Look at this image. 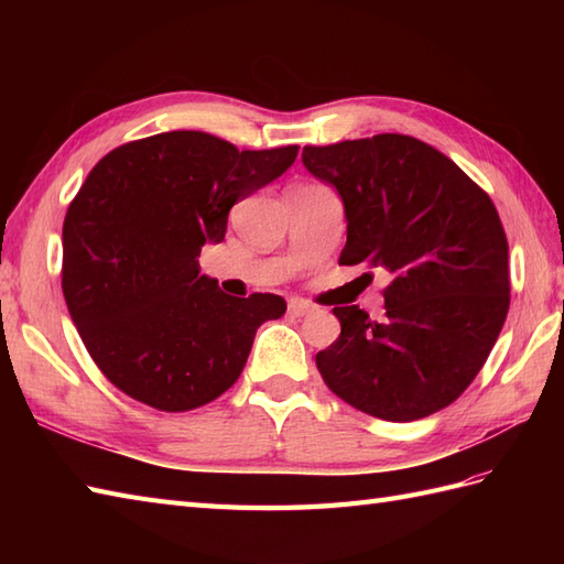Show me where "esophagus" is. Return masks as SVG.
<instances>
[{"label":"esophagus","mask_w":564,"mask_h":564,"mask_svg":"<svg viewBox=\"0 0 564 564\" xmlns=\"http://www.w3.org/2000/svg\"><path fill=\"white\" fill-rule=\"evenodd\" d=\"M313 305L310 303H305V301H301V297H291L289 301V313L293 315V317H303V315H310L313 313Z\"/></svg>","instance_id":"obj_1"}]
</instances>
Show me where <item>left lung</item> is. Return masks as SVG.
Wrapping results in <instances>:
<instances>
[{
    "label": "left lung",
    "instance_id": "obj_1",
    "mask_svg": "<svg viewBox=\"0 0 564 564\" xmlns=\"http://www.w3.org/2000/svg\"><path fill=\"white\" fill-rule=\"evenodd\" d=\"M337 188L339 263L390 273L386 317L334 307L339 339L317 354L327 388L386 422L448 406L480 373L509 313V245L492 198L426 142L382 133L303 148Z\"/></svg>",
    "mask_w": 564,
    "mask_h": 564
}]
</instances>
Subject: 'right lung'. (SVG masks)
<instances>
[{
  "mask_svg": "<svg viewBox=\"0 0 564 564\" xmlns=\"http://www.w3.org/2000/svg\"><path fill=\"white\" fill-rule=\"evenodd\" d=\"M297 145L242 150L172 130L111 150L63 225V293L94 364L118 390L188 412L235 386L254 334L285 313L273 293L225 295L200 273L237 200L279 178Z\"/></svg>",
  "mask_w": 564,
  "mask_h": 564,
  "instance_id": "right-lung-1",
  "label": "right lung"
}]
</instances>
